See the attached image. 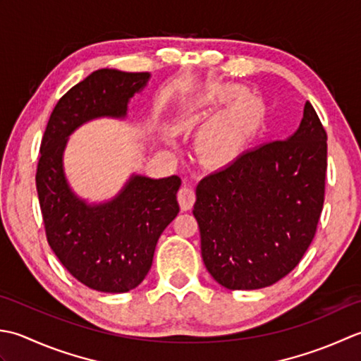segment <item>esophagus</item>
I'll list each match as a JSON object with an SVG mask.
<instances>
[{"label": "esophagus", "mask_w": 361, "mask_h": 361, "mask_svg": "<svg viewBox=\"0 0 361 361\" xmlns=\"http://www.w3.org/2000/svg\"><path fill=\"white\" fill-rule=\"evenodd\" d=\"M178 200H179V204L182 210H190L191 205L195 204V200H196V195H195V188L191 185H183L179 193H178Z\"/></svg>", "instance_id": "34e87169"}]
</instances>
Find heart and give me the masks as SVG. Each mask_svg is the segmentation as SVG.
Listing matches in <instances>:
<instances>
[{"label": "heart", "instance_id": "b5f03b06", "mask_svg": "<svg viewBox=\"0 0 361 361\" xmlns=\"http://www.w3.org/2000/svg\"><path fill=\"white\" fill-rule=\"evenodd\" d=\"M257 107L241 102L212 120L197 138V151L210 164H229L246 148L257 126Z\"/></svg>", "mask_w": 361, "mask_h": 361}]
</instances>
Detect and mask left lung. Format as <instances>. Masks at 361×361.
Returning <instances> with one entry per match:
<instances>
[{
    "label": "left lung",
    "instance_id": "obj_1",
    "mask_svg": "<svg viewBox=\"0 0 361 361\" xmlns=\"http://www.w3.org/2000/svg\"><path fill=\"white\" fill-rule=\"evenodd\" d=\"M326 171L327 134L307 101L291 137L201 179L193 215L212 277L229 290H259L296 268L314 238Z\"/></svg>",
    "mask_w": 361,
    "mask_h": 361
}]
</instances>
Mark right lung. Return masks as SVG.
Returning a JSON list of instances; mask_svg holds the SVG:
<instances>
[{
  "mask_svg": "<svg viewBox=\"0 0 361 361\" xmlns=\"http://www.w3.org/2000/svg\"><path fill=\"white\" fill-rule=\"evenodd\" d=\"M149 73L102 68L63 94L40 145L35 183L47 240L68 273L88 288L126 293L143 282L161 232L178 216L179 176L134 174L112 201L87 204L70 188L62 156L71 132L101 116L124 118Z\"/></svg>",
  "mask_w": 361,
  "mask_h": 361,
  "instance_id": "1",
  "label": "right lung"
}]
</instances>
